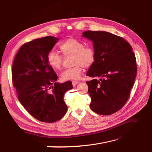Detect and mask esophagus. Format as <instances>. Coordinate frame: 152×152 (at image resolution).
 <instances>
[{"label": "esophagus", "instance_id": "34e87169", "mask_svg": "<svg viewBox=\"0 0 152 152\" xmlns=\"http://www.w3.org/2000/svg\"><path fill=\"white\" fill-rule=\"evenodd\" d=\"M72 85L74 86H76L77 84H78V83H79V82L78 81H72Z\"/></svg>", "mask_w": 152, "mask_h": 152}]
</instances>
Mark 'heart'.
Segmentation results:
<instances>
[{"label": "heart", "mask_w": 152, "mask_h": 152, "mask_svg": "<svg viewBox=\"0 0 152 152\" xmlns=\"http://www.w3.org/2000/svg\"><path fill=\"white\" fill-rule=\"evenodd\" d=\"M59 49L64 56H73L72 64L74 66L67 68L62 72V80L78 79L83 72V68H90L96 60V52L93 47L85 45L83 41L74 38H68L64 41ZM47 62L54 70H60L63 62V57L58 53L50 51L47 56Z\"/></svg>", "instance_id": "obj_1"}]
</instances>
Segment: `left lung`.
<instances>
[{"label":"left lung","instance_id":"left-lung-1","mask_svg":"<svg viewBox=\"0 0 152 152\" xmlns=\"http://www.w3.org/2000/svg\"><path fill=\"white\" fill-rule=\"evenodd\" d=\"M83 36L93 42L96 52V62L86 74L94 78L86 82L90 108L99 115L113 114L125 105L134 84L137 65L132 47L107 31H86Z\"/></svg>","mask_w":152,"mask_h":152}]
</instances>
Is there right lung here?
Wrapping results in <instances>:
<instances>
[{"mask_svg":"<svg viewBox=\"0 0 152 152\" xmlns=\"http://www.w3.org/2000/svg\"><path fill=\"white\" fill-rule=\"evenodd\" d=\"M58 40L47 36L22 45L12 68L18 99L29 114L44 123L64 117L67 111L64 94L73 88L70 81L56 83L57 75L47 62V55Z\"/></svg>","mask_w":152,"mask_h":152,"instance_id":"1","label":"right lung"}]
</instances>
